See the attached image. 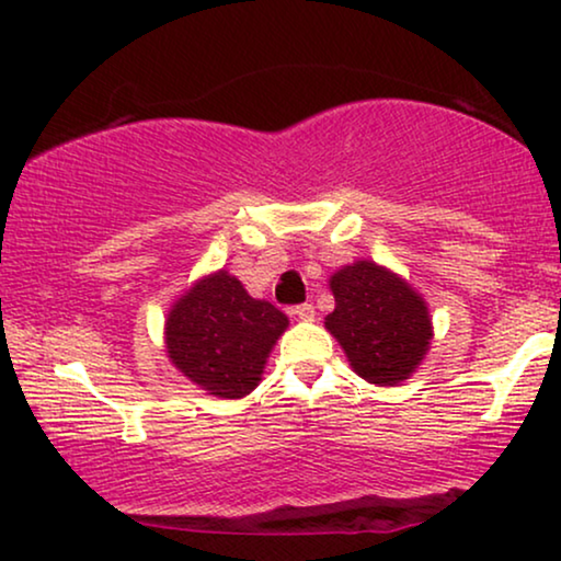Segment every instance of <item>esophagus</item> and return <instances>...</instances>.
<instances>
[{
  "label": "esophagus",
  "mask_w": 561,
  "mask_h": 561,
  "mask_svg": "<svg viewBox=\"0 0 561 561\" xmlns=\"http://www.w3.org/2000/svg\"><path fill=\"white\" fill-rule=\"evenodd\" d=\"M290 313H294V317H298L301 321H311L313 317H317V311H313V306H311V304L294 306V309H290Z\"/></svg>",
  "instance_id": "34e87169"
}]
</instances>
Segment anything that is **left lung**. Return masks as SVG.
I'll list each match as a JSON object with an SVG mask.
<instances>
[{
  "instance_id": "left-lung-1",
  "label": "left lung",
  "mask_w": 561,
  "mask_h": 561,
  "mask_svg": "<svg viewBox=\"0 0 561 561\" xmlns=\"http://www.w3.org/2000/svg\"><path fill=\"white\" fill-rule=\"evenodd\" d=\"M329 288L336 306L324 327L342 344L352 370L375 386H396L409 378L432 342L424 298L370 260L336 271Z\"/></svg>"
}]
</instances>
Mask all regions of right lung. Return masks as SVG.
I'll return each instance as SVG.
<instances>
[{
    "instance_id": "add662e5",
    "label": "right lung",
    "mask_w": 561,
    "mask_h": 561,
    "mask_svg": "<svg viewBox=\"0 0 561 561\" xmlns=\"http://www.w3.org/2000/svg\"><path fill=\"white\" fill-rule=\"evenodd\" d=\"M288 317L257 301L227 271L188 288L165 319V350L191 382L217 398H242L255 390L273 344Z\"/></svg>"
}]
</instances>
